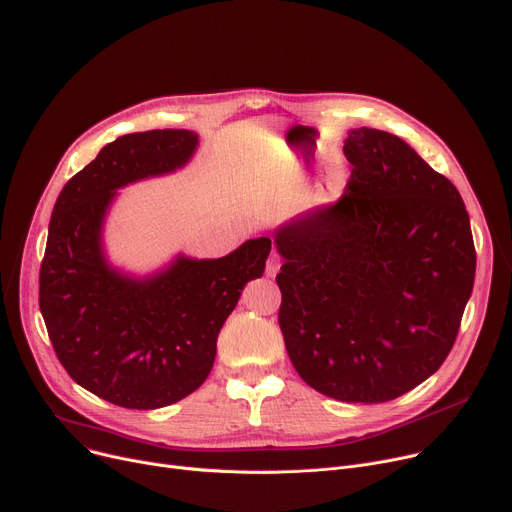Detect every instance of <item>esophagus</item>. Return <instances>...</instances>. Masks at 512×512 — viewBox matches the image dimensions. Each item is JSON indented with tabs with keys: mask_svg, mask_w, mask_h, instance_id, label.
<instances>
[{
	"mask_svg": "<svg viewBox=\"0 0 512 512\" xmlns=\"http://www.w3.org/2000/svg\"><path fill=\"white\" fill-rule=\"evenodd\" d=\"M280 267H282L280 257H277L275 253H271L269 259H267V263H265V275H267V277H275V273L280 271Z\"/></svg>",
	"mask_w": 512,
	"mask_h": 512,
	"instance_id": "34e87169",
	"label": "esophagus"
}]
</instances>
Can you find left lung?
I'll use <instances>...</instances> for the list:
<instances>
[{"instance_id": "left-lung-1", "label": "left lung", "mask_w": 512, "mask_h": 512, "mask_svg": "<svg viewBox=\"0 0 512 512\" xmlns=\"http://www.w3.org/2000/svg\"><path fill=\"white\" fill-rule=\"evenodd\" d=\"M343 198L273 232L280 329L300 378L341 402H388L449 355L476 251L455 185L402 138L351 128Z\"/></svg>"}]
</instances>
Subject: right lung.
<instances>
[{"mask_svg": "<svg viewBox=\"0 0 512 512\" xmlns=\"http://www.w3.org/2000/svg\"><path fill=\"white\" fill-rule=\"evenodd\" d=\"M192 130L116 138L57 198L40 265V312L67 374L122 408L169 406L208 378L216 339L247 282L265 271L267 237L220 259L179 253L149 275L114 267L104 222L120 188L188 165Z\"/></svg>", "mask_w": 512, "mask_h": 512, "instance_id": "right-lung-1", "label": "right lung"}]
</instances>
